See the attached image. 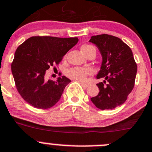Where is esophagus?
<instances>
[{
	"label": "esophagus",
	"mask_w": 152,
	"mask_h": 152,
	"mask_svg": "<svg viewBox=\"0 0 152 152\" xmlns=\"http://www.w3.org/2000/svg\"><path fill=\"white\" fill-rule=\"evenodd\" d=\"M80 83H81L82 86H83L84 87H88V86H89V84H88V83H83V82H80Z\"/></svg>",
	"instance_id": "34e87169"
}]
</instances>
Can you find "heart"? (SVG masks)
Returning <instances> with one entry per match:
<instances>
[{
  "mask_svg": "<svg viewBox=\"0 0 152 152\" xmlns=\"http://www.w3.org/2000/svg\"><path fill=\"white\" fill-rule=\"evenodd\" d=\"M92 49H95L92 45H83L81 47L82 52L86 55V53ZM92 71L88 68L73 67L69 69L66 72V75L71 79L78 81H85L88 75H91Z\"/></svg>",
  "mask_w": 152,
  "mask_h": 152,
  "instance_id": "obj_1",
  "label": "heart"
}]
</instances>
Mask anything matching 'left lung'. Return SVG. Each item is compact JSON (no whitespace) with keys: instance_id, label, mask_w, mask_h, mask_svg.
Returning <instances> with one entry per match:
<instances>
[{"instance_id":"obj_1","label":"left lung","mask_w":152,"mask_h":152,"mask_svg":"<svg viewBox=\"0 0 152 152\" xmlns=\"http://www.w3.org/2000/svg\"><path fill=\"white\" fill-rule=\"evenodd\" d=\"M89 42L98 47L102 57L97 78L99 92L91 101L100 110H113L123 104L134 89L137 66L131 49L116 37L102 34L92 36Z\"/></svg>"}]
</instances>
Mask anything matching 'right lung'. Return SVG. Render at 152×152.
Segmentation results:
<instances>
[{
    "label": "right lung",
    "mask_w": 152,
    "mask_h": 152,
    "mask_svg": "<svg viewBox=\"0 0 152 152\" xmlns=\"http://www.w3.org/2000/svg\"><path fill=\"white\" fill-rule=\"evenodd\" d=\"M77 42V37H32L17 48L11 69L17 90L27 103L48 109L59 102L71 80L65 76L47 80L46 71L59 64Z\"/></svg>",
    "instance_id": "1"
}]
</instances>
